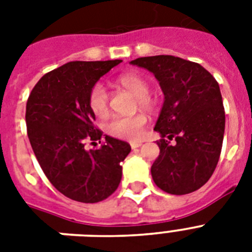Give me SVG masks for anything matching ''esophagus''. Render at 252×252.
Instances as JSON below:
<instances>
[{"label":"esophagus","instance_id":"1","mask_svg":"<svg viewBox=\"0 0 252 252\" xmlns=\"http://www.w3.org/2000/svg\"><path fill=\"white\" fill-rule=\"evenodd\" d=\"M140 146H141V144H140V142H132V144H130V148H132L133 150L138 149Z\"/></svg>","mask_w":252,"mask_h":252}]
</instances>
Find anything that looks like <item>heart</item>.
<instances>
[{"label":"heart","instance_id":"obj_1","mask_svg":"<svg viewBox=\"0 0 252 252\" xmlns=\"http://www.w3.org/2000/svg\"><path fill=\"white\" fill-rule=\"evenodd\" d=\"M119 84L126 87L134 95H137L138 104L144 108H152L154 104L153 99L149 95L150 87L141 76L138 74H122L118 78ZM89 106L96 116H106L110 110V95L106 86L96 82L91 87L89 94ZM146 119L145 115L137 114L132 116H114L106 123L104 129L110 136L124 140H138L144 134Z\"/></svg>","mask_w":252,"mask_h":252}]
</instances>
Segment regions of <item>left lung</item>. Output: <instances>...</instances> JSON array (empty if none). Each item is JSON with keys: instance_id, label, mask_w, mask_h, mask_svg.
<instances>
[{"instance_id": "8db88e82", "label": "left lung", "mask_w": 252, "mask_h": 252, "mask_svg": "<svg viewBox=\"0 0 252 252\" xmlns=\"http://www.w3.org/2000/svg\"><path fill=\"white\" fill-rule=\"evenodd\" d=\"M130 64L153 73L165 94L154 126L162 136L152 166L154 183L171 195L199 189L222 149L225 110L217 81L197 63L168 55L140 57Z\"/></svg>"}]
</instances>
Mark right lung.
<instances>
[{
  "label": "right lung",
  "instance_id": "1",
  "mask_svg": "<svg viewBox=\"0 0 252 252\" xmlns=\"http://www.w3.org/2000/svg\"><path fill=\"white\" fill-rule=\"evenodd\" d=\"M122 60L72 61L41 77L26 106V126L41 170L57 191L80 203H98L116 191L122 162L130 145L94 126L89 106L91 87Z\"/></svg>",
  "mask_w": 252,
  "mask_h": 252
}]
</instances>
